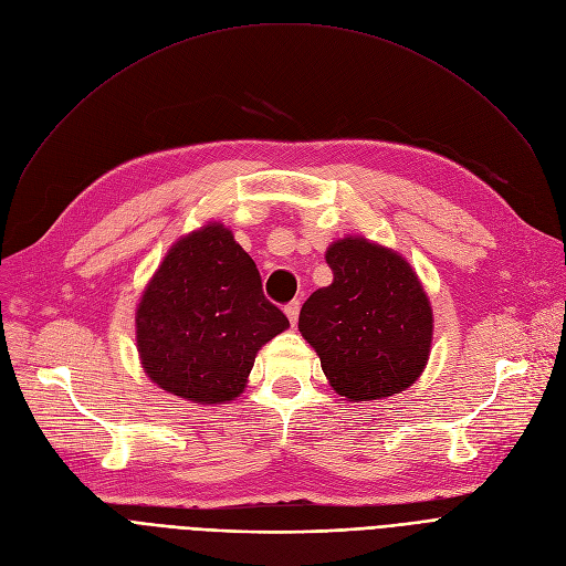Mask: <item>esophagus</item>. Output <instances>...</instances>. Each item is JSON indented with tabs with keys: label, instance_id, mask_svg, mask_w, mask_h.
<instances>
[{
	"label": "esophagus",
	"instance_id": "34e87169",
	"mask_svg": "<svg viewBox=\"0 0 566 566\" xmlns=\"http://www.w3.org/2000/svg\"><path fill=\"white\" fill-rule=\"evenodd\" d=\"M284 314L289 316L291 325H295V321H298V314H301V301H291L284 305Z\"/></svg>",
	"mask_w": 566,
	"mask_h": 566
}]
</instances>
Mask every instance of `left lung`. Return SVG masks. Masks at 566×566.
Segmentation results:
<instances>
[{
    "label": "left lung",
    "instance_id": "1",
    "mask_svg": "<svg viewBox=\"0 0 566 566\" xmlns=\"http://www.w3.org/2000/svg\"><path fill=\"white\" fill-rule=\"evenodd\" d=\"M333 284L305 301L298 331L337 395L392 397L427 365L433 318L412 268L395 252L344 238L325 254Z\"/></svg>",
    "mask_w": 566,
    "mask_h": 566
}]
</instances>
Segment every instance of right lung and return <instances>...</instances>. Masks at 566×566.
I'll use <instances>...</instances> for the list:
<instances>
[{"label":"right lung","mask_w":566,"mask_h":566,"mask_svg":"<svg viewBox=\"0 0 566 566\" xmlns=\"http://www.w3.org/2000/svg\"><path fill=\"white\" fill-rule=\"evenodd\" d=\"M135 321L146 374L195 403L241 395L256 350L289 325L263 295L256 263L222 224L169 250Z\"/></svg>","instance_id":"add662e5"}]
</instances>
